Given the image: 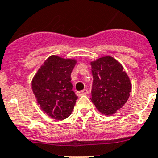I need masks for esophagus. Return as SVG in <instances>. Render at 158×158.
<instances>
[{"mask_svg":"<svg viewBox=\"0 0 158 158\" xmlns=\"http://www.w3.org/2000/svg\"><path fill=\"white\" fill-rule=\"evenodd\" d=\"M88 93V90L87 89H83V90H80V91H78L77 95L81 96V95H84V94H87Z\"/></svg>","mask_w":158,"mask_h":158,"instance_id":"obj_1","label":"esophagus"}]
</instances>
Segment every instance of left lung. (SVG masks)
Returning <instances> with one entry per match:
<instances>
[{
  "instance_id": "1",
  "label": "left lung",
  "mask_w": 158,
  "mask_h": 158,
  "mask_svg": "<svg viewBox=\"0 0 158 158\" xmlns=\"http://www.w3.org/2000/svg\"><path fill=\"white\" fill-rule=\"evenodd\" d=\"M93 75L91 101L100 113L112 115L127 102L131 83L122 64L106 56L90 62Z\"/></svg>"
}]
</instances>
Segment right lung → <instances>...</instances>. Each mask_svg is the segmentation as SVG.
Instances as JSON below:
<instances>
[{
	"mask_svg": "<svg viewBox=\"0 0 158 158\" xmlns=\"http://www.w3.org/2000/svg\"><path fill=\"white\" fill-rule=\"evenodd\" d=\"M76 60L51 56L31 81V89L41 110L52 118L71 115L78 97L72 90L71 74Z\"/></svg>",
	"mask_w": 158,
	"mask_h": 158,
	"instance_id": "add662e5",
	"label": "right lung"
}]
</instances>
